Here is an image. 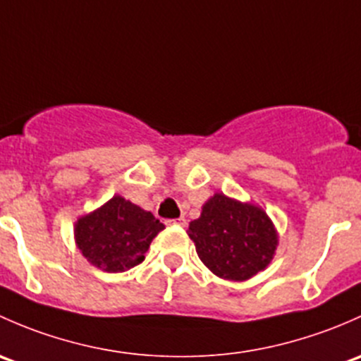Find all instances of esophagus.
<instances>
[{
    "mask_svg": "<svg viewBox=\"0 0 361 361\" xmlns=\"http://www.w3.org/2000/svg\"><path fill=\"white\" fill-rule=\"evenodd\" d=\"M166 224H177V226H180V228H185L188 221H185L184 217H179V219H173V221H166Z\"/></svg>",
    "mask_w": 361,
    "mask_h": 361,
    "instance_id": "obj_1",
    "label": "esophagus"
}]
</instances>
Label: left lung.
<instances>
[{
    "label": "left lung",
    "mask_w": 361,
    "mask_h": 361,
    "mask_svg": "<svg viewBox=\"0 0 361 361\" xmlns=\"http://www.w3.org/2000/svg\"><path fill=\"white\" fill-rule=\"evenodd\" d=\"M196 254L222 280L247 281L266 269L278 248V231L269 215L254 203L215 192L189 222Z\"/></svg>",
    "instance_id": "obj_1"
}]
</instances>
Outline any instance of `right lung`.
Here are the masks:
<instances>
[{
    "label": "right lung",
    "instance_id": "right-lung-1",
    "mask_svg": "<svg viewBox=\"0 0 361 361\" xmlns=\"http://www.w3.org/2000/svg\"><path fill=\"white\" fill-rule=\"evenodd\" d=\"M163 229L151 212L114 195L102 207L78 217L74 241L92 266L123 273L144 261L151 241Z\"/></svg>",
    "mask_w": 361,
    "mask_h": 361
}]
</instances>
